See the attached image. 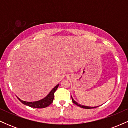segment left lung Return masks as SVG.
Masks as SVG:
<instances>
[{"label":"left lung","mask_w":128,"mask_h":128,"mask_svg":"<svg viewBox=\"0 0 128 128\" xmlns=\"http://www.w3.org/2000/svg\"><path fill=\"white\" fill-rule=\"evenodd\" d=\"M72 101H73V104H75V105H77V106L80 107V108H85V109H92V108H97V107L99 106H95V107H91V106H84V105H80V104H78V102H76V101L73 99L72 96Z\"/></svg>","instance_id":"8db88e82"}]
</instances>
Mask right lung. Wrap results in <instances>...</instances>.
Listing matches in <instances>:
<instances>
[{
	"label": "right lung",
	"instance_id": "obj_1",
	"mask_svg": "<svg viewBox=\"0 0 128 128\" xmlns=\"http://www.w3.org/2000/svg\"><path fill=\"white\" fill-rule=\"evenodd\" d=\"M59 84L57 85L55 87L53 88L51 92H49V94L46 97H45L44 99L42 100H40L38 101H36V102H26V101H23L18 98L19 100L21 102L22 104L24 105H27V106L32 107V108H44L46 107L49 106L53 102L54 99V93L56 91L57 88L59 86Z\"/></svg>",
	"mask_w": 128,
	"mask_h": 128
}]
</instances>
